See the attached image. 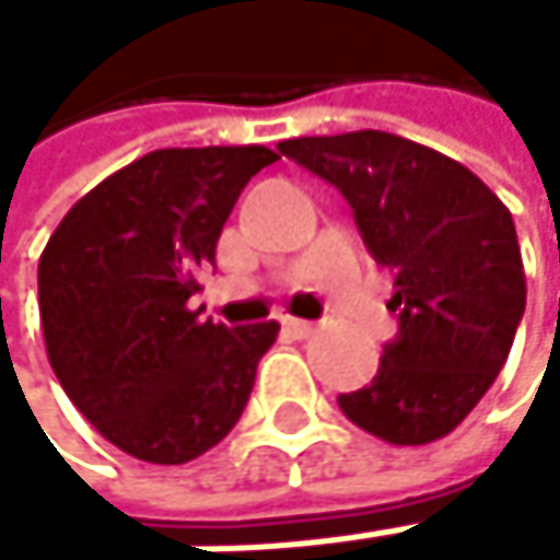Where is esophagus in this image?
Here are the masks:
<instances>
[{"label": "esophagus", "instance_id": "34e87169", "mask_svg": "<svg viewBox=\"0 0 560 560\" xmlns=\"http://www.w3.org/2000/svg\"><path fill=\"white\" fill-rule=\"evenodd\" d=\"M282 326H285L292 336H299V339H308V336L315 332V322H308V318H292V315H285V318H282Z\"/></svg>", "mask_w": 560, "mask_h": 560}]
</instances>
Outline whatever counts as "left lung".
<instances>
[{
  "label": "left lung",
  "instance_id": "1",
  "mask_svg": "<svg viewBox=\"0 0 560 560\" xmlns=\"http://www.w3.org/2000/svg\"><path fill=\"white\" fill-rule=\"evenodd\" d=\"M278 150L342 190L365 248L396 271L399 336L339 410L393 446L457 430L504 370L527 302L511 211L474 171L396 133L295 137Z\"/></svg>",
  "mask_w": 560,
  "mask_h": 560
}]
</instances>
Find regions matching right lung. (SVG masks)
<instances>
[{"mask_svg": "<svg viewBox=\"0 0 560 560\" xmlns=\"http://www.w3.org/2000/svg\"><path fill=\"white\" fill-rule=\"evenodd\" d=\"M268 147H167L83 195L39 258L46 355L124 454L187 464L242 420L278 322L228 329L190 308L221 228Z\"/></svg>", "mask_w": 560, "mask_h": 560, "instance_id": "1", "label": "right lung"}]
</instances>
